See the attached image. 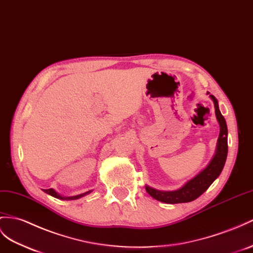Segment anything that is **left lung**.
<instances>
[{
  "instance_id": "8db88e82",
  "label": "left lung",
  "mask_w": 253,
  "mask_h": 253,
  "mask_svg": "<svg viewBox=\"0 0 253 253\" xmlns=\"http://www.w3.org/2000/svg\"><path fill=\"white\" fill-rule=\"evenodd\" d=\"M210 96L213 101V105H215V112L220 125V133L215 156L202 172L199 173L196 177H193L184 187L176 191H159L145 186L147 193L154 199L169 204L191 202V201L196 200L204 191H206L213 180L221 173L226 160V155H228V127H226L224 118L220 112L218 101L215 98V96Z\"/></svg>"
}]
</instances>
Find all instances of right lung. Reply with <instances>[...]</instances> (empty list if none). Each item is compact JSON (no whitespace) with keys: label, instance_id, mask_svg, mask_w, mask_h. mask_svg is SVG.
<instances>
[{"label":"right lung","instance_id":"add662e5","mask_svg":"<svg viewBox=\"0 0 253 253\" xmlns=\"http://www.w3.org/2000/svg\"><path fill=\"white\" fill-rule=\"evenodd\" d=\"M43 191L46 192V193H48V194H50V196H52V197H54V198H56V199H61V200H75V199H79V198H81V197H83V196H85V194H87V193L90 192V190H89V191H87V192H85V193L79 194V196L70 197V198H64V197L60 196V194H57L53 189H43Z\"/></svg>","mask_w":253,"mask_h":253}]
</instances>
